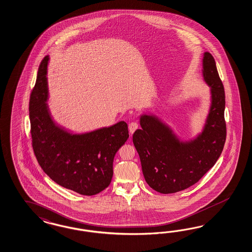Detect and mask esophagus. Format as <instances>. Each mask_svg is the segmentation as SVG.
<instances>
[{
  "mask_svg": "<svg viewBox=\"0 0 252 252\" xmlns=\"http://www.w3.org/2000/svg\"><path fill=\"white\" fill-rule=\"evenodd\" d=\"M137 128H138V124L136 122H131L128 125V129H129L130 134H133Z\"/></svg>",
  "mask_w": 252,
  "mask_h": 252,
  "instance_id": "1",
  "label": "esophagus"
}]
</instances>
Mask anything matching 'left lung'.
<instances>
[{"label": "left lung", "instance_id": "1", "mask_svg": "<svg viewBox=\"0 0 252 252\" xmlns=\"http://www.w3.org/2000/svg\"><path fill=\"white\" fill-rule=\"evenodd\" d=\"M203 78L210 87L211 104L203 130L196 137L181 140L170 126L154 115L140 116L141 129L133 135L144 178L160 193L177 192L196 184L217 162L224 149V86L209 52L204 53Z\"/></svg>", "mask_w": 252, "mask_h": 252}]
</instances>
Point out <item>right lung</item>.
<instances>
[{
  "instance_id": "add662e5",
  "label": "right lung",
  "mask_w": 252,
  "mask_h": 252,
  "mask_svg": "<svg viewBox=\"0 0 252 252\" xmlns=\"http://www.w3.org/2000/svg\"><path fill=\"white\" fill-rule=\"evenodd\" d=\"M48 61L46 56L41 62L29 102L34 155L56 184L82 195H94L112 181L114 158L129 136L127 124L120 121L82 134L56 124L47 103Z\"/></svg>"
}]
</instances>
